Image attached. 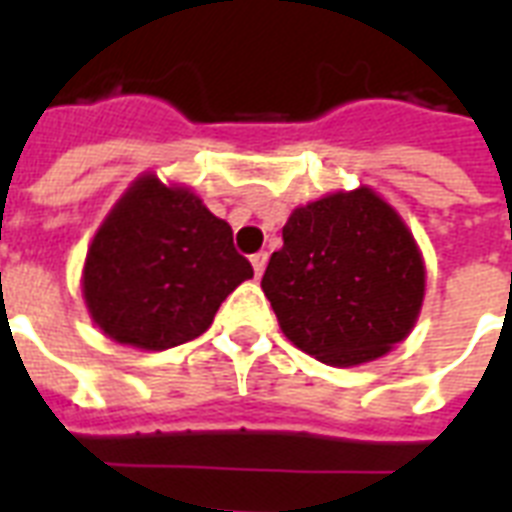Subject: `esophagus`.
<instances>
[{"instance_id": "34e87169", "label": "esophagus", "mask_w": 512, "mask_h": 512, "mask_svg": "<svg viewBox=\"0 0 512 512\" xmlns=\"http://www.w3.org/2000/svg\"><path fill=\"white\" fill-rule=\"evenodd\" d=\"M265 263H268V255H265V252H257V255H252V268H255V276H257V279L263 276Z\"/></svg>"}]
</instances>
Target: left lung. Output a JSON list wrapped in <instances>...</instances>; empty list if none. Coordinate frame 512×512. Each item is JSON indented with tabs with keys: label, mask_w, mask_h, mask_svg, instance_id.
<instances>
[{
	"label": "left lung",
	"mask_w": 512,
	"mask_h": 512,
	"mask_svg": "<svg viewBox=\"0 0 512 512\" xmlns=\"http://www.w3.org/2000/svg\"><path fill=\"white\" fill-rule=\"evenodd\" d=\"M263 292L292 345L358 366L409 337L425 300V260L396 209L369 185L292 209Z\"/></svg>",
	"instance_id": "left-lung-1"
}]
</instances>
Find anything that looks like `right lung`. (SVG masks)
<instances>
[{"mask_svg": "<svg viewBox=\"0 0 512 512\" xmlns=\"http://www.w3.org/2000/svg\"><path fill=\"white\" fill-rule=\"evenodd\" d=\"M252 265L233 249L231 225L180 183L135 177L95 231L82 295L111 340L167 350L204 335Z\"/></svg>", "mask_w": 512, "mask_h": 512, "instance_id": "add662e5", "label": "right lung"}]
</instances>
